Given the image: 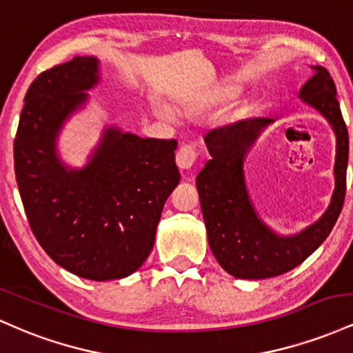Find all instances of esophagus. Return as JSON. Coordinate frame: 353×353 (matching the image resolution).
<instances>
[{"label": "esophagus", "instance_id": "1", "mask_svg": "<svg viewBox=\"0 0 353 353\" xmlns=\"http://www.w3.org/2000/svg\"><path fill=\"white\" fill-rule=\"evenodd\" d=\"M196 157H197L196 149H194L192 145L182 144L179 148V151H177V154H176V163H177V165H179V169H182V171H188V169L192 168Z\"/></svg>", "mask_w": 353, "mask_h": 353}]
</instances>
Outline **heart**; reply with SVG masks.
<instances>
[{
    "label": "heart",
    "mask_w": 353,
    "mask_h": 353,
    "mask_svg": "<svg viewBox=\"0 0 353 353\" xmlns=\"http://www.w3.org/2000/svg\"><path fill=\"white\" fill-rule=\"evenodd\" d=\"M239 92H241V89H239L237 86H222V88L216 89L214 92H210V94L202 96V98L194 101V103L190 104V108L202 109V108L212 106V104H216V103H225V101H230V99L236 98Z\"/></svg>",
    "instance_id": "obj_1"
}]
</instances>
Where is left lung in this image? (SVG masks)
<instances>
[{
	"mask_svg": "<svg viewBox=\"0 0 353 353\" xmlns=\"http://www.w3.org/2000/svg\"><path fill=\"white\" fill-rule=\"evenodd\" d=\"M315 74L303 84L299 98L320 111L337 137L335 189L329 208L317 222L295 236H277L255 212L244 179L247 149L272 123L267 117L239 121L209 131L204 137L210 159L197 174L202 217L209 247L225 272L237 279H269L302 264L325 241L345 199L348 163V131L340 112L334 79L322 66H312Z\"/></svg>",
	"mask_w": 353,
	"mask_h": 353,
	"instance_id": "1",
	"label": "left lung"
}]
</instances>
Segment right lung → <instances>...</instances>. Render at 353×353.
<instances>
[{
  "mask_svg": "<svg viewBox=\"0 0 353 353\" xmlns=\"http://www.w3.org/2000/svg\"><path fill=\"white\" fill-rule=\"evenodd\" d=\"M99 61L76 56L31 83L14 137V174L28 222L56 264L89 281L124 279L152 250L164 202L179 184L176 139H141L108 128L83 169L59 161L56 137Z\"/></svg>",
  "mask_w": 353,
  "mask_h": 353,
  "instance_id": "obj_1",
  "label": "right lung"
}]
</instances>
